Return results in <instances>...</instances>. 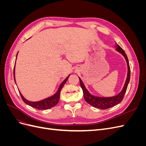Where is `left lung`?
<instances>
[{
    "mask_svg": "<svg viewBox=\"0 0 146 146\" xmlns=\"http://www.w3.org/2000/svg\"><path fill=\"white\" fill-rule=\"evenodd\" d=\"M115 47H116V51L121 53V54L124 56L127 64V68H128L127 76L125 84L124 85H123L122 91L119 92L118 94L113 97H108V98H101V97H97V96L92 95L90 93L89 91L87 90L85 85H84V83L82 81L81 78L80 77H78L79 80H80V86L82 88L83 92L84 94V99H85V100H86L87 103H88L90 105H92V107H94L96 108H99L101 110L108 109L111 107H113L114 106H115L121 102V101L123 98V96L125 95L128 85H129V83L130 82V69L129 60H128L127 56L125 54L124 50H123L122 48L117 44L116 43Z\"/></svg>",
    "mask_w": 146,
    "mask_h": 146,
    "instance_id": "8db88e82",
    "label": "left lung"
}]
</instances>
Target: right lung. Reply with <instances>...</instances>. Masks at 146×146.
<instances>
[{
  "label": "right lung",
  "instance_id": "right-lung-1",
  "mask_svg": "<svg viewBox=\"0 0 146 146\" xmlns=\"http://www.w3.org/2000/svg\"><path fill=\"white\" fill-rule=\"evenodd\" d=\"M17 54H18V52H17ZM17 55H16V58H17ZM15 67H14V78H15V81L16 82L15 80ZM70 75H69V76ZM69 76L66 77V78L65 80L61 83V85L59 86V88L58 91H56V92L55 94H54L53 96L49 97V98H47L46 99H44L43 100H39L38 102H31L29 101L27 99H25V98L22 95V94L19 91V93L20 95L21 96L22 99H23V101L24 102L27 104L31 107L35 108L36 109L38 110H47V109H49L51 108L52 107H54V106H55L58 103L59 100H60V92L61 89H62V88L63 87V86L64 85V84L67 82L68 79L69 78Z\"/></svg>",
  "mask_w": 146,
  "mask_h": 146
}]
</instances>
